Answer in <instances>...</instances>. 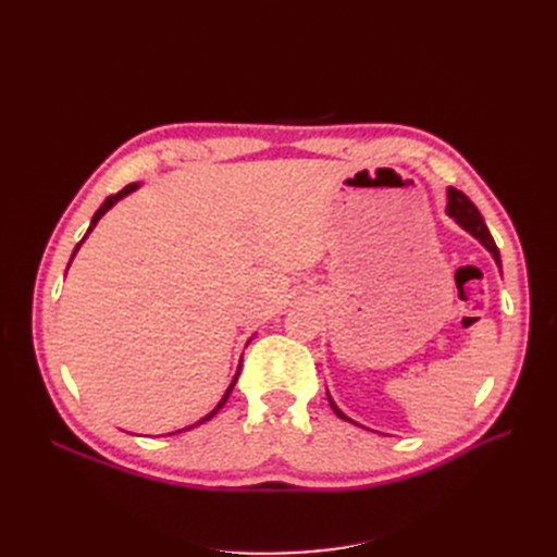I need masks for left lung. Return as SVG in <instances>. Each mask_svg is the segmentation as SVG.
Segmentation results:
<instances>
[{"label": "left lung", "mask_w": 557, "mask_h": 557, "mask_svg": "<svg viewBox=\"0 0 557 557\" xmlns=\"http://www.w3.org/2000/svg\"><path fill=\"white\" fill-rule=\"evenodd\" d=\"M446 213H448V215L453 218V221L458 223L462 230H467V232L471 234V237L479 239L487 250H491V256L495 258L497 264L502 262V260H499V250H497V246H495V239L491 237V232H487V227H485V223H483V215H481L479 209L474 207V201H471L465 193L455 190V188H448V207H446ZM327 399H330V407L334 409L336 416L348 420V423H352V420H350L344 411H339V407H336V404L332 401L330 395H327Z\"/></svg>", "instance_id": "left-lung-1"}]
</instances>
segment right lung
Masks as SVG:
<instances>
[{"label":"right lung","mask_w":557,"mask_h":557,"mask_svg":"<svg viewBox=\"0 0 557 557\" xmlns=\"http://www.w3.org/2000/svg\"><path fill=\"white\" fill-rule=\"evenodd\" d=\"M137 188H139V183H129V185H125V188H123L121 193H115V195H111V197H107V199H104V205H102V207H99V209H97V213L92 215V221H90V227H88V232H86V237H83V239H81V242L76 244V248H74V252H72V260H74V256H76V250L81 248V244L88 239V234H90V232L95 230V225L99 223V218H102V215H104V213H107V211H109V209H111V207L115 205V201H117V199H123V197H127L129 193H134V190H137ZM72 260H70V264H72ZM239 369H242V367H239ZM239 369H237V374H234V379H232L230 387H227V391H225L223 399L215 404V409H213L211 413H207V416H205V418H201V420H197V423H195V425H188V428H183V430H193V428H197V425H201V423H207V420H211V418H213V416H215L218 411H221V409L225 407V401H227V397H230V393H232V387H234V383H237V379H239ZM183 430H178V432H183ZM170 434H176V432H170Z\"/></svg>","instance_id":"right-lung-1"}]
</instances>
